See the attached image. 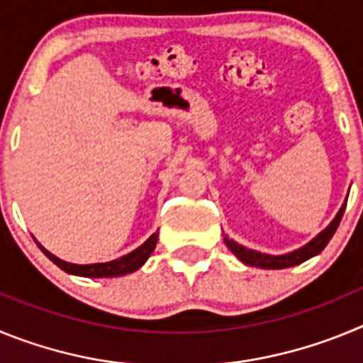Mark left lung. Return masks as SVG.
<instances>
[{
  "mask_svg": "<svg viewBox=\"0 0 363 363\" xmlns=\"http://www.w3.org/2000/svg\"><path fill=\"white\" fill-rule=\"evenodd\" d=\"M345 205H347V200L344 201V205L340 207L338 214L335 216V220L325 227L320 234H316L309 243H306L303 247L296 249L293 252H287V255H265V252L252 251V249H247V247L240 245L234 240H230L229 236H223V242L229 247L230 252H233L236 258L245 265H251V267H259V269H287L294 267V265L303 264L306 259L313 258V256L320 255V252L325 249V245L329 243V240L333 238V234L336 233L340 225V220L344 216Z\"/></svg>",
  "mask_w": 363,
  "mask_h": 363,
  "instance_id": "obj_1",
  "label": "left lung"
}]
</instances>
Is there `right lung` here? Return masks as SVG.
<instances>
[{
    "mask_svg": "<svg viewBox=\"0 0 363 363\" xmlns=\"http://www.w3.org/2000/svg\"><path fill=\"white\" fill-rule=\"evenodd\" d=\"M156 242H158V233L150 234L149 238L142 243V245L134 249L133 252L129 255L121 256V258L111 259V262H105V264H86V265H79V264H70V262H65V259L57 258L54 256L52 252H49L41 245L40 242L38 247H40L43 255L54 262L57 267L62 269V271L69 272V274H74V277H83V278H118V277H125V274H130V272L138 271V269L142 267L145 264L149 256L152 255L154 247H156Z\"/></svg>",
    "mask_w": 363,
    "mask_h": 363,
    "instance_id": "obj_1",
    "label": "right lung"
}]
</instances>
